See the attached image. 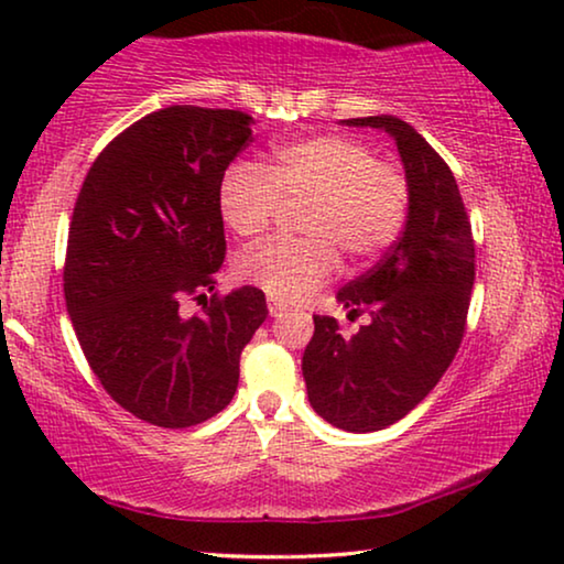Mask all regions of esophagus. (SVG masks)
Here are the masks:
<instances>
[{
	"label": "esophagus",
	"mask_w": 564,
	"mask_h": 564,
	"mask_svg": "<svg viewBox=\"0 0 564 564\" xmlns=\"http://www.w3.org/2000/svg\"><path fill=\"white\" fill-rule=\"evenodd\" d=\"M267 307H269V315H272V318H280V315H282L284 311H288V305L276 303V300H274V297H272V300H269V303H267Z\"/></svg>",
	"instance_id": "1"
}]
</instances>
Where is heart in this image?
Returning <instances> with one entry per match:
<instances>
[{
	"instance_id": "1",
	"label": "heart",
	"mask_w": 564,
	"mask_h": 564,
	"mask_svg": "<svg viewBox=\"0 0 564 564\" xmlns=\"http://www.w3.org/2000/svg\"><path fill=\"white\" fill-rule=\"evenodd\" d=\"M408 203L403 172L344 135L284 143L267 169L230 164L218 189L220 218L241 238L264 234L282 205L305 207L297 218L305 238L257 243L236 264L241 280L282 303L311 295L336 269V257L346 267L380 257L403 230Z\"/></svg>"
}]
</instances>
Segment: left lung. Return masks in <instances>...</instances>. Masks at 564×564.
Wrapping results in <instances>:
<instances>
[{"label":"left lung","mask_w":564,"mask_h":564,"mask_svg":"<svg viewBox=\"0 0 564 564\" xmlns=\"http://www.w3.org/2000/svg\"><path fill=\"white\" fill-rule=\"evenodd\" d=\"M341 126L388 133L411 189L392 249L336 292L346 318L367 313L369 323L349 338L336 318L313 315L315 334L303 354L313 411L330 426L367 434L411 413L452 365L475 284V243L457 180L413 126L392 115Z\"/></svg>","instance_id":"1"}]
</instances>
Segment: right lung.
Returning <instances> with one entry per match:
<instances>
[{
  "label": "right lung",
  "mask_w": 564,
  "mask_h": 564,
  "mask_svg": "<svg viewBox=\"0 0 564 564\" xmlns=\"http://www.w3.org/2000/svg\"><path fill=\"white\" fill-rule=\"evenodd\" d=\"M251 122L192 105L145 115L99 153L76 199L66 311L102 388L153 426L187 429L220 413L269 313L249 284L210 303L205 295L226 257L220 180ZM187 294L206 300L199 316L178 311Z\"/></svg>",
  "instance_id": "right-lung-1"
}]
</instances>
